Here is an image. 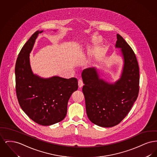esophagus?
<instances>
[{
	"label": "esophagus",
	"instance_id": "1",
	"mask_svg": "<svg viewBox=\"0 0 157 157\" xmlns=\"http://www.w3.org/2000/svg\"><path fill=\"white\" fill-rule=\"evenodd\" d=\"M83 85V83L82 80H81V79H79V80L78 81V86H79V88H81V87H82Z\"/></svg>",
	"mask_w": 157,
	"mask_h": 157
}]
</instances>
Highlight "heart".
Instances as JSON below:
<instances>
[{
  "label": "heart",
  "instance_id": "b5f03b06",
  "mask_svg": "<svg viewBox=\"0 0 157 157\" xmlns=\"http://www.w3.org/2000/svg\"><path fill=\"white\" fill-rule=\"evenodd\" d=\"M101 42V39L95 36V37H93L91 39V44L92 45H97L100 44Z\"/></svg>",
  "mask_w": 157,
  "mask_h": 157
}]
</instances>
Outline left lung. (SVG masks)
<instances>
[{
  "mask_svg": "<svg viewBox=\"0 0 157 157\" xmlns=\"http://www.w3.org/2000/svg\"><path fill=\"white\" fill-rule=\"evenodd\" d=\"M115 48L120 49L123 67L120 78L109 83L100 78L97 67L82 73V88L88 118L99 127H113L130 111L139 92V67L134 51L119 34Z\"/></svg>",
  "mask_w": 157,
  "mask_h": 157,
  "instance_id": "obj_1",
  "label": "left lung"
}]
</instances>
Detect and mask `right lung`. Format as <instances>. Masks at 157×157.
<instances>
[{
	"label": "right lung",
	"instance_id": "obj_1",
	"mask_svg": "<svg viewBox=\"0 0 157 157\" xmlns=\"http://www.w3.org/2000/svg\"><path fill=\"white\" fill-rule=\"evenodd\" d=\"M42 32H35L18 55L15 65L16 91L25 113L38 124L48 126L65 118L69 99L78 85L75 78L66 79L53 76L44 78L33 74L30 53L39 34Z\"/></svg>",
	"mask_w": 157,
	"mask_h": 157
}]
</instances>
